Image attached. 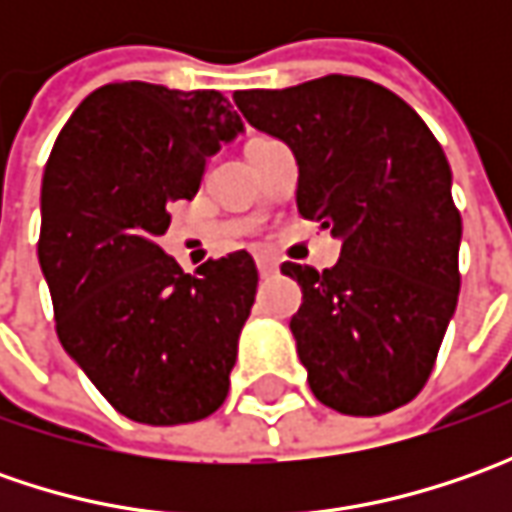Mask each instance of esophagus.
Here are the masks:
<instances>
[{
	"label": "esophagus",
	"mask_w": 512,
	"mask_h": 512,
	"mask_svg": "<svg viewBox=\"0 0 512 512\" xmlns=\"http://www.w3.org/2000/svg\"><path fill=\"white\" fill-rule=\"evenodd\" d=\"M256 267H259V273H262V276H273V273L279 270V265H276L270 256H259V259H256Z\"/></svg>",
	"instance_id": "esophagus-1"
}]
</instances>
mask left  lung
Wrapping results in <instances>:
<instances>
[{"label":"left lung","mask_w":512,"mask_h":512,"mask_svg":"<svg viewBox=\"0 0 512 512\" xmlns=\"http://www.w3.org/2000/svg\"><path fill=\"white\" fill-rule=\"evenodd\" d=\"M233 102L293 150L299 213L342 239L322 273L282 265L302 287L290 330L313 396L347 416L416 399L462 285V216L442 145L404 99L359 76L236 90Z\"/></svg>","instance_id":"8db88e82"}]
</instances>
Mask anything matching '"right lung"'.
Masks as SVG:
<instances>
[{"instance_id":"obj_1","label":"right lung","mask_w":512,"mask_h":512,"mask_svg":"<svg viewBox=\"0 0 512 512\" xmlns=\"http://www.w3.org/2000/svg\"><path fill=\"white\" fill-rule=\"evenodd\" d=\"M245 130L219 90L113 82L73 110L42 176L39 265L56 336L96 390L142 424H187L227 399L259 273L247 250L196 276L159 247L168 205Z\"/></svg>"}]
</instances>
